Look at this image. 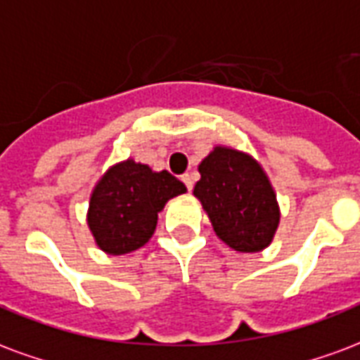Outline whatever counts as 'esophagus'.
Returning a JSON list of instances; mask_svg holds the SVG:
<instances>
[{
    "label": "esophagus",
    "mask_w": 360,
    "mask_h": 360,
    "mask_svg": "<svg viewBox=\"0 0 360 360\" xmlns=\"http://www.w3.org/2000/svg\"><path fill=\"white\" fill-rule=\"evenodd\" d=\"M181 181L185 183V187H187V191L191 193V191H193V187H194V177H193V175H191V173H185V175L181 177Z\"/></svg>",
    "instance_id": "esophagus-1"
}]
</instances>
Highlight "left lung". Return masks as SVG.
Returning a JSON list of instances; mask_svg holds the SVG:
<instances>
[{"mask_svg":"<svg viewBox=\"0 0 360 360\" xmlns=\"http://www.w3.org/2000/svg\"><path fill=\"white\" fill-rule=\"evenodd\" d=\"M194 196L202 202L215 234L236 252L267 248L278 227L276 194L252 156L215 146L198 166Z\"/></svg>","mask_w":360,"mask_h":360,"instance_id":"1","label":"left lung"}]
</instances>
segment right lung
I'll use <instances>...</instances> for the list:
<instances>
[{
  "label": "right lung",
  "mask_w": 360,
  "mask_h": 360,
  "mask_svg": "<svg viewBox=\"0 0 360 360\" xmlns=\"http://www.w3.org/2000/svg\"><path fill=\"white\" fill-rule=\"evenodd\" d=\"M187 187L169 172L133 160L112 166L93 188L87 225L106 254H129L153 236L158 212Z\"/></svg>",
  "instance_id": "right-lung-1"
}]
</instances>
